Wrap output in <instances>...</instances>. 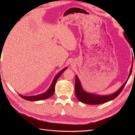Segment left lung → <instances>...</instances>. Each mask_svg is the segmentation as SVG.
<instances>
[{"mask_svg": "<svg viewBox=\"0 0 135 135\" xmlns=\"http://www.w3.org/2000/svg\"><path fill=\"white\" fill-rule=\"evenodd\" d=\"M124 37L126 38L125 35L124 34ZM126 40H128L126 39ZM129 43V42H128ZM132 66L133 63H132L131 68L130 69L129 74L127 79L126 80L125 83L122 85L120 88L117 90L115 92H114L112 94H110L108 95H98L96 94H93L91 93H88L85 92L82 86L80 81L77 75H75V93L76 97L78 98L80 102L86 104H90V105H99L104 104L107 102L114 100L115 98H116L118 95H119L120 92L123 90V88L124 87L125 85L126 84L127 82L129 79V78L131 74L132 70Z\"/></svg>", "mask_w": 135, "mask_h": 135, "instance_id": "obj_1", "label": "left lung"}]
</instances>
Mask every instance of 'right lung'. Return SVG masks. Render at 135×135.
I'll return each instance as SVG.
<instances>
[{
  "label": "right lung",
  "mask_w": 135,
  "mask_h": 135,
  "mask_svg": "<svg viewBox=\"0 0 135 135\" xmlns=\"http://www.w3.org/2000/svg\"><path fill=\"white\" fill-rule=\"evenodd\" d=\"M67 69V67H65L62 70H61L60 71H59L55 77L54 78V80H53L52 82L51 83V85H50V88L48 89V90L46 91L43 93L40 94V95H35V96H23L20 95V94L18 93V95H20V97H21L22 99H25L26 100L28 101H39V100H46L48 99V98L51 97L53 94L54 93L55 91V85L56 83V81L59 79V78L60 76V75L62 74V73L64 72L65 70H66Z\"/></svg>",
  "instance_id": "right-lung-1"
}]
</instances>
